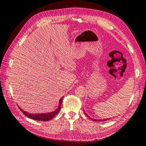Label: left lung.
<instances>
[{
	"instance_id": "left-lung-1",
	"label": "left lung",
	"mask_w": 146,
	"mask_h": 146,
	"mask_svg": "<svg viewBox=\"0 0 146 146\" xmlns=\"http://www.w3.org/2000/svg\"><path fill=\"white\" fill-rule=\"evenodd\" d=\"M85 114H86V116H88V117L90 118L92 121H96V122H102V121H105L108 120V119H92V118H91L90 116H88L87 115V114H86V113H85Z\"/></svg>"
}]
</instances>
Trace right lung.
I'll return each instance as SVG.
<instances>
[{
    "instance_id": "obj_1",
    "label": "right lung",
    "mask_w": 146,
    "mask_h": 146,
    "mask_svg": "<svg viewBox=\"0 0 146 146\" xmlns=\"http://www.w3.org/2000/svg\"><path fill=\"white\" fill-rule=\"evenodd\" d=\"M62 101H63V98H61L60 101H59V105L58 107L56 108V110H55L54 111L52 112H50L48 113H40V114H30L28 112H26L25 111H24L23 110H22L19 107H18L19 108V109L21 110V111L24 113V115H25L26 116H27L28 117L34 119L35 121H50L52 118H54L58 113L59 112L61 108V104H62Z\"/></svg>"
}]
</instances>
